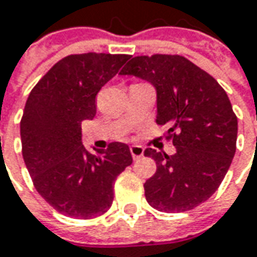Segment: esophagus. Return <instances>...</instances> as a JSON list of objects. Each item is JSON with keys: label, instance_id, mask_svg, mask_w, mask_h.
I'll list each match as a JSON object with an SVG mask.
<instances>
[{"label": "esophagus", "instance_id": "1", "mask_svg": "<svg viewBox=\"0 0 257 257\" xmlns=\"http://www.w3.org/2000/svg\"><path fill=\"white\" fill-rule=\"evenodd\" d=\"M131 155H132L134 159H139V158H142V156H144V148L138 145H132L131 146Z\"/></svg>", "mask_w": 257, "mask_h": 257}]
</instances>
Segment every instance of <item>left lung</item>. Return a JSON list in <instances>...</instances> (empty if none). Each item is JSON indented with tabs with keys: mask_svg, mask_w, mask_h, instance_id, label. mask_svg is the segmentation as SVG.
<instances>
[{
	"mask_svg": "<svg viewBox=\"0 0 257 257\" xmlns=\"http://www.w3.org/2000/svg\"><path fill=\"white\" fill-rule=\"evenodd\" d=\"M156 89V123L168 125L176 152L148 148L156 172L145 182L148 203L161 212H186L219 188L236 152L237 118L225 89L181 55L135 57L120 71Z\"/></svg>",
	"mask_w": 257,
	"mask_h": 257,
	"instance_id": "1",
	"label": "left lung"
}]
</instances>
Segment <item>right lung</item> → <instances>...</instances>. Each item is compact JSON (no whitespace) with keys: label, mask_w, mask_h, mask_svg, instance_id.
Returning <instances> with one entry per match:
<instances>
[{"label":"right lung","mask_w":257,"mask_h":257,"mask_svg":"<svg viewBox=\"0 0 257 257\" xmlns=\"http://www.w3.org/2000/svg\"><path fill=\"white\" fill-rule=\"evenodd\" d=\"M129 55H68L49 69L30 93L21 142L35 189L59 213L91 219L113 200V182L132 164L129 146L112 142L91 154L82 145V122L96 113V93L118 74Z\"/></svg>","instance_id":"add662e5"}]
</instances>
